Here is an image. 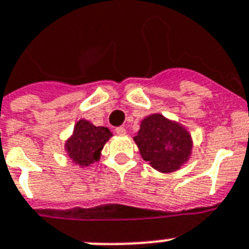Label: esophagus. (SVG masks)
Masks as SVG:
<instances>
[{"mask_svg":"<svg viewBox=\"0 0 249 249\" xmlns=\"http://www.w3.org/2000/svg\"><path fill=\"white\" fill-rule=\"evenodd\" d=\"M115 133H116V134L123 135L126 133V129H125L124 126H118V128H115Z\"/></svg>","mask_w":249,"mask_h":249,"instance_id":"1","label":"esophagus"}]
</instances>
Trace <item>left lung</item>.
<instances>
[{
	"label": "left lung",
	"mask_w": 249,
	"mask_h": 249,
	"mask_svg": "<svg viewBox=\"0 0 249 249\" xmlns=\"http://www.w3.org/2000/svg\"><path fill=\"white\" fill-rule=\"evenodd\" d=\"M134 141L143 159L161 173L178 170L191 155V137L185 129L160 114L142 121Z\"/></svg>",
	"instance_id": "1"
}]
</instances>
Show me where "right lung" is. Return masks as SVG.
Returning <instances> with one entry per match:
<instances>
[{"label": "right lung", "mask_w": 249, "mask_h": 249, "mask_svg": "<svg viewBox=\"0 0 249 249\" xmlns=\"http://www.w3.org/2000/svg\"><path fill=\"white\" fill-rule=\"evenodd\" d=\"M111 135L105 126H94L86 120L78 121L72 137L66 143L69 156L82 166H88L100 159L101 149Z\"/></svg>", "instance_id": "1"}]
</instances>
